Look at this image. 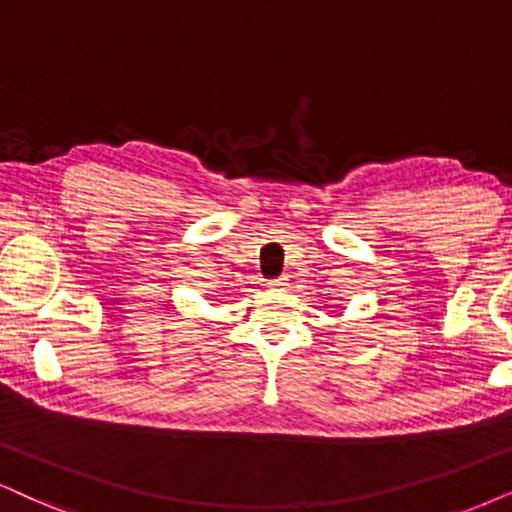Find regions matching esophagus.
<instances>
[{"label": "esophagus", "instance_id": "obj_1", "mask_svg": "<svg viewBox=\"0 0 512 512\" xmlns=\"http://www.w3.org/2000/svg\"><path fill=\"white\" fill-rule=\"evenodd\" d=\"M269 286H271V288H286V286H288V276H276V278H271Z\"/></svg>", "mask_w": 512, "mask_h": 512}]
</instances>
